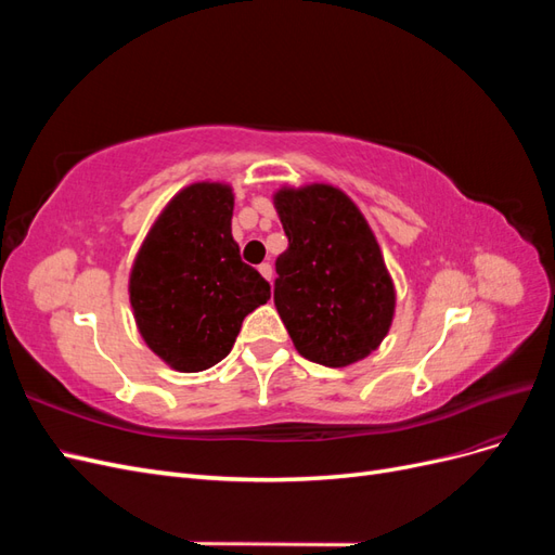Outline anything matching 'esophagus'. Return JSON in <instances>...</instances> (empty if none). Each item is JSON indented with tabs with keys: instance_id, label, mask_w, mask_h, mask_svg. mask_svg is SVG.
<instances>
[{
	"instance_id": "esophagus-1",
	"label": "esophagus",
	"mask_w": 555,
	"mask_h": 555,
	"mask_svg": "<svg viewBox=\"0 0 555 555\" xmlns=\"http://www.w3.org/2000/svg\"><path fill=\"white\" fill-rule=\"evenodd\" d=\"M259 273H261L268 282H271V280H273V266H271V263H261V266H259Z\"/></svg>"
}]
</instances>
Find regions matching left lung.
Returning a JSON list of instances; mask_svg holds the SVG:
<instances>
[{
	"instance_id": "8db88e82",
	"label": "left lung",
	"mask_w": 555,
	"mask_h": 555,
	"mask_svg": "<svg viewBox=\"0 0 555 555\" xmlns=\"http://www.w3.org/2000/svg\"><path fill=\"white\" fill-rule=\"evenodd\" d=\"M289 247L275 261L273 300L300 357L345 367L375 351L396 312L393 280L363 212L314 182L273 196Z\"/></svg>"
}]
</instances>
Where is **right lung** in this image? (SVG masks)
<instances>
[{"label": "right lung", "mask_w": 555, "mask_h": 555, "mask_svg": "<svg viewBox=\"0 0 555 555\" xmlns=\"http://www.w3.org/2000/svg\"><path fill=\"white\" fill-rule=\"evenodd\" d=\"M233 192L194 182L159 212L129 275V300L145 345L178 373L220 363L243 319L271 298L231 236Z\"/></svg>", "instance_id": "add662e5"}]
</instances>
